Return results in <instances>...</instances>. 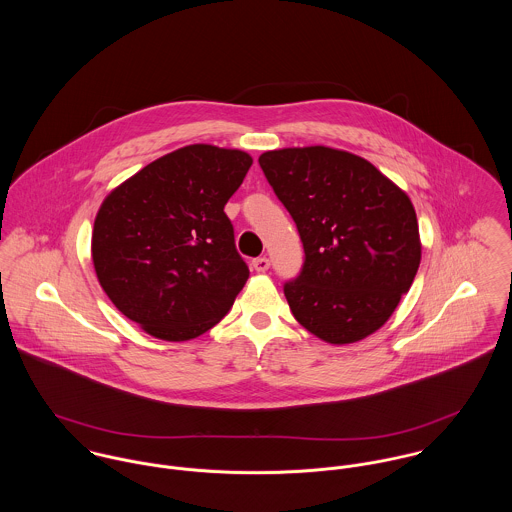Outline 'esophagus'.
I'll use <instances>...</instances> for the list:
<instances>
[{"label": "esophagus", "mask_w": 512, "mask_h": 512, "mask_svg": "<svg viewBox=\"0 0 512 512\" xmlns=\"http://www.w3.org/2000/svg\"><path fill=\"white\" fill-rule=\"evenodd\" d=\"M252 268H254L256 272H266V270L270 268V260L264 258V256H262V258H254V260H252Z\"/></svg>", "instance_id": "obj_1"}]
</instances>
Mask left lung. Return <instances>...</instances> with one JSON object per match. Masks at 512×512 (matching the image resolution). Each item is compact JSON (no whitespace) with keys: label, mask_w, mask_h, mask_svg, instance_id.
Returning a JSON list of instances; mask_svg holds the SVG:
<instances>
[{"label":"left lung","mask_w":512,"mask_h":512,"mask_svg":"<svg viewBox=\"0 0 512 512\" xmlns=\"http://www.w3.org/2000/svg\"><path fill=\"white\" fill-rule=\"evenodd\" d=\"M258 161L305 250L301 274L284 286L293 317L329 345L363 341L390 319L420 268L410 197L345 149L284 147Z\"/></svg>","instance_id":"left-lung-1"}]
</instances>
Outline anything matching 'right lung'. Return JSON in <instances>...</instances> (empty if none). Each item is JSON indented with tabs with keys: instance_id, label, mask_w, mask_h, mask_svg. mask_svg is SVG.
Segmentation results:
<instances>
[{
	"instance_id": "1",
	"label": "right lung",
	"mask_w": 512,
	"mask_h": 512,
	"mask_svg": "<svg viewBox=\"0 0 512 512\" xmlns=\"http://www.w3.org/2000/svg\"><path fill=\"white\" fill-rule=\"evenodd\" d=\"M252 165L242 149L193 144L114 187L92 228V264L110 301L147 335L191 341L213 329L250 270L224 205Z\"/></svg>"
}]
</instances>
